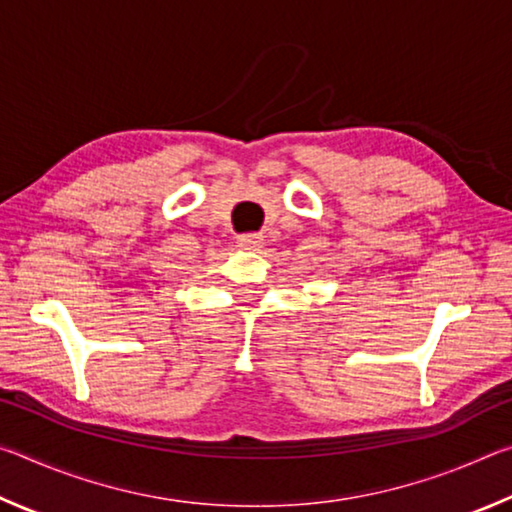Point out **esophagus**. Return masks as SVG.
<instances>
[{
	"instance_id": "1",
	"label": "esophagus",
	"mask_w": 512,
	"mask_h": 512,
	"mask_svg": "<svg viewBox=\"0 0 512 512\" xmlns=\"http://www.w3.org/2000/svg\"><path fill=\"white\" fill-rule=\"evenodd\" d=\"M237 244L241 248H246V250H257L259 246L264 244V237L257 235V232H248V235H239L237 237Z\"/></svg>"
}]
</instances>
